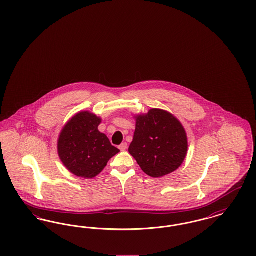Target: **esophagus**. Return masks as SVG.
Listing matches in <instances>:
<instances>
[{
    "instance_id": "1",
    "label": "esophagus",
    "mask_w": 256,
    "mask_h": 256,
    "mask_svg": "<svg viewBox=\"0 0 256 256\" xmlns=\"http://www.w3.org/2000/svg\"><path fill=\"white\" fill-rule=\"evenodd\" d=\"M119 148H120V150H122V152H124V150H126V148H128V144L124 142V143H122L120 146H119Z\"/></svg>"
}]
</instances>
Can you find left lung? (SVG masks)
Instances as JSON below:
<instances>
[{
	"mask_svg": "<svg viewBox=\"0 0 256 256\" xmlns=\"http://www.w3.org/2000/svg\"><path fill=\"white\" fill-rule=\"evenodd\" d=\"M130 154L143 172L152 178H161L180 167L187 154L185 130L172 114L152 108L138 115Z\"/></svg>",
	"mask_w": 256,
	"mask_h": 256,
	"instance_id": "obj_1",
	"label": "left lung"
}]
</instances>
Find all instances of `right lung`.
<instances>
[{"label": "right lung", "instance_id": "obj_1", "mask_svg": "<svg viewBox=\"0 0 256 256\" xmlns=\"http://www.w3.org/2000/svg\"><path fill=\"white\" fill-rule=\"evenodd\" d=\"M102 119L88 111L80 112L67 122L58 138V156L65 167L80 178L98 176L120 150L98 132Z\"/></svg>", "mask_w": 256, "mask_h": 256}]
</instances>
